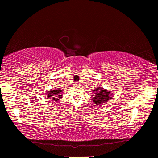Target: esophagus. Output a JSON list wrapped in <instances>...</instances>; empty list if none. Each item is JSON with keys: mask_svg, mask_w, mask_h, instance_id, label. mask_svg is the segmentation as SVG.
Listing matches in <instances>:
<instances>
[{"mask_svg": "<svg viewBox=\"0 0 158 158\" xmlns=\"http://www.w3.org/2000/svg\"><path fill=\"white\" fill-rule=\"evenodd\" d=\"M74 85H76V86H79V85H80V82H76L74 83Z\"/></svg>", "mask_w": 158, "mask_h": 158, "instance_id": "esophagus-1", "label": "esophagus"}]
</instances>
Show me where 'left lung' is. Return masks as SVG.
<instances>
[{"label":"left lung","mask_w":158,"mask_h":158,"mask_svg":"<svg viewBox=\"0 0 158 158\" xmlns=\"http://www.w3.org/2000/svg\"><path fill=\"white\" fill-rule=\"evenodd\" d=\"M94 91L95 95L93 98V102L95 105L100 106V105L108 102L109 99H112L111 92L107 89L97 87Z\"/></svg>","instance_id":"1"}]
</instances>
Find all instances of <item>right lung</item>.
<instances>
[{"label": "right lung", "instance_id": "right-lung-1", "mask_svg": "<svg viewBox=\"0 0 158 158\" xmlns=\"http://www.w3.org/2000/svg\"><path fill=\"white\" fill-rule=\"evenodd\" d=\"M63 90H61L59 88H55V89H52L50 91H49L48 92H47L46 95L49 99H52V101H56L58 102L59 100L62 98L61 95V92Z\"/></svg>", "mask_w": 158, "mask_h": 158}]
</instances>
